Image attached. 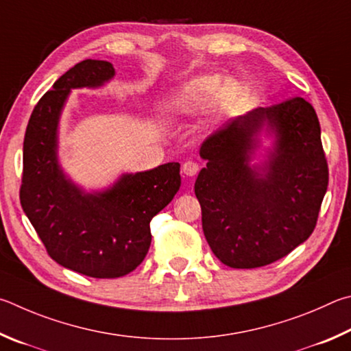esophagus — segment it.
Here are the masks:
<instances>
[{"mask_svg":"<svg viewBox=\"0 0 351 351\" xmlns=\"http://www.w3.org/2000/svg\"><path fill=\"white\" fill-rule=\"evenodd\" d=\"M182 172L188 177H194L199 172V165L195 162H185L182 166Z\"/></svg>","mask_w":351,"mask_h":351,"instance_id":"esophagus-1","label":"esophagus"}]
</instances>
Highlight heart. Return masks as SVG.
I'll list each match as a JSON object with an SVG mask.
<instances>
[{
  "label": "heart",
  "mask_w": 351,
  "mask_h": 351,
  "mask_svg": "<svg viewBox=\"0 0 351 351\" xmlns=\"http://www.w3.org/2000/svg\"><path fill=\"white\" fill-rule=\"evenodd\" d=\"M242 95V84L236 80L223 83L219 75H200L172 92L168 108L176 115H193L211 103L208 119L217 123L237 106Z\"/></svg>",
  "instance_id": "1"
}]
</instances>
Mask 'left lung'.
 <instances>
[{
  "label": "left lung",
  "instance_id": "obj_1",
  "mask_svg": "<svg viewBox=\"0 0 351 351\" xmlns=\"http://www.w3.org/2000/svg\"><path fill=\"white\" fill-rule=\"evenodd\" d=\"M274 138L250 163L260 135ZM206 166L194 185L213 253L231 268L285 257L315 230L328 186L321 126L308 101L294 97L226 121L200 146Z\"/></svg>",
  "mask_w": 351,
  "mask_h": 351
}]
</instances>
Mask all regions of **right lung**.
I'll return each mask as SVG.
<instances>
[{
  "instance_id": "obj_1",
  "label": "right lung",
  "mask_w": 351,
  "mask_h": 351,
  "mask_svg": "<svg viewBox=\"0 0 351 351\" xmlns=\"http://www.w3.org/2000/svg\"><path fill=\"white\" fill-rule=\"evenodd\" d=\"M109 61L84 60L36 103L23 146L20 200L49 256L80 274L114 279L134 271L151 245V219L180 188V165L121 174L101 191L78 186L58 160V125L72 89H97L114 78Z\"/></svg>"
}]
</instances>
